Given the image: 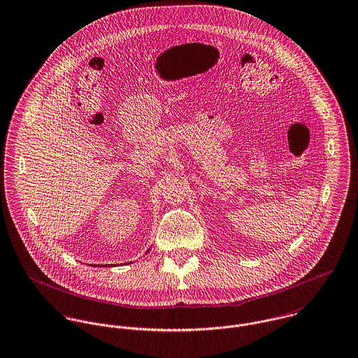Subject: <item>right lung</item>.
I'll return each instance as SVG.
<instances>
[{
	"label": "right lung",
	"mask_w": 358,
	"mask_h": 358,
	"mask_svg": "<svg viewBox=\"0 0 358 358\" xmlns=\"http://www.w3.org/2000/svg\"><path fill=\"white\" fill-rule=\"evenodd\" d=\"M101 266H103V265H101ZM105 266H109V265H105Z\"/></svg>",
	"instance_id": "1"
}]
</instances>
